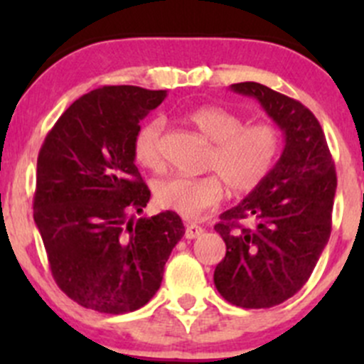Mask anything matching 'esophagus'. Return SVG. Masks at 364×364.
Returning <instances> with one entry per match:
<instances>
[{
	"mask_svg": "<svg viewBox=\"0 0 364 364\" xmlns=\"http://www.w3.org/2000/svg\"><path fill=\"white\" fill-rule=\"evenodd\" d=\"M203 232L204 229L200 225H197V223H186V229H185L186 240H196V237H199Z\"/></svg>",
	"mask_w": 364,
	"mask_h": 364,
	"instance_id": "esophagus-1",
	"label": "esophagus"
}]
</instances>
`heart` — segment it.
I'll return each mask as SVG.
<instances>
[{
	"instance_id": "1",
	"label": "heart",
	"mask_w": 364,
	"mask_h": 364,
	"mask_svg": "<svg viewBox=\"0 0 364 364\" xmlns=\"http://www.w3.org/2000/svg\"><path fill=\"white\" fill-rule=\"evenodd\" d=\"M190 123L213 142L205 160V176H168L153 185V196L160 208L185 218H199L218 205L225 186L234 193H245L259 186L277 164L282 149V134L277 124L260 121L247 124L243 116L218 107L204 105L188 114ZM164 132L160 117L137 128L132 141L134 159L149 171L164 167Z\"/></svg>"
}]
</instances>
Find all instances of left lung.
<instances>
[{
  "label": "left lung",
  "mask_w": 364,
  "mask_h": 364,
  "mask_svg": "<svg viewBox=\"0 0 364 364\" xmlns=\"http://www.w3.org/2000/svg\"><path fill=\"white\" fill-rule=\"evenodd\" d=\"M230 87L259 100L284 130L285 148L250 196L220 215L215 230L227 252L215 269V285L236 306L271 308L306 284L328 245L335 161L321 123L301 102L259 82Z\"/></svg>",
  "instance_id": "1"
}]
</instances>
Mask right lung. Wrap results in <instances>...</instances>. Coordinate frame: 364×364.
<instances>
[{"label": "right lung", "instance_id": "obj_1", "mask_svg": "<svg viewBox=\"0 0 364 364\" xmlns=\"http://www.w3.org/2000/svg\"><path fill=\"white\" fill-rule=\"evenodd\" d=\"M164 98L137 86L90 91L61 114L36 160L33 218L50 273L70 299L100 314L144 306L185 234L174 211L130 218L151 197L132 141Z\"/></svg>", "mask_w": 364, "mask_h": 364}]
</instances>
